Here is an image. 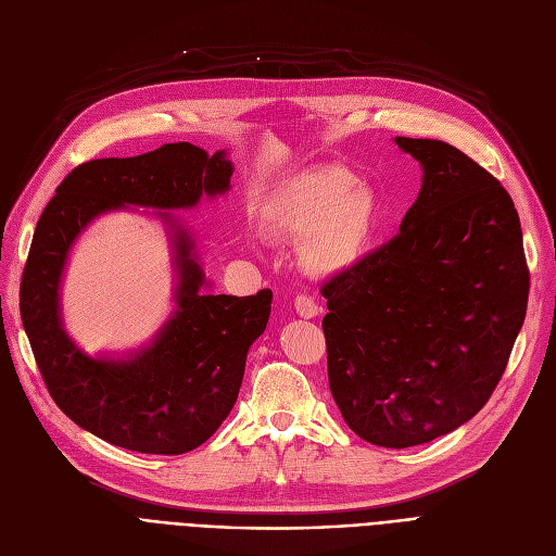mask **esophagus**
Returning a JSON list of instances; mask_svg holds the SVG:
<instances>
[{"label": "esophagus", "mask_w": 556, "mask_h": 556, "mask_svg": "<svg viewBox=\"0 0 556 556\" xmlns=\"http://www.w3.org/2000/svg\"><path fill=\"white\" fill-rule=\"evenodd\" d=\"M293 306H295L298 315L304 317V319H313V317H317V313H319V306H317L311 298H306V295H298L295 302H293Z\"/></svg>", "instance_id": "obj_1"}]
</instances>
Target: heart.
Returning <instances> with one entry per match:
<instances>
[{"instance_id":"b5f03b06","label":"heart","mask_w":556,"mask_h":556,"mask_svg":"<svg viewBox=\"0 0 556 556\" xmlns=\"http://www.w3.org/2000/svg\"><path fill=\"white\" fill-rule=\"evenodd\" d=\"M374 223V193L338 166L300 175L281 195L273 218L283 237L304 241V268L323 277L354 266L371 239Z\"/></svg>"}]
</instances>
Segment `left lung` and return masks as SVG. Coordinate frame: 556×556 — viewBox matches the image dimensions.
I'll return each mask as SVG.
<instances>
[{
	"label": "left lung",
	"instance_id": "8db88e82",
	"mask_svg": "<svg viewBox=\"0 0 556 556\" xmlns=\"http://www.w3.org/2000/svg\"><path fill=\"white\" fill-rule=\"evenodd\" d=\"M424 170L396 237L323 295L329 388L365 442L407 448L476 417L528 311L520 220L501 182L440 139L394 137Z\"/></svg>",
	"mask_w": 556,
	"mask_h": 556
}]
</instances>
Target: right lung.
<instances>
[{
  "instance_id": "right-lung-1",
  "label": "right lung",
  "mask_w": 556,
  "mask_h": 556,
  "mask_svg": "<svg viewBox=\"0 0 556 556\" xmlns=\"http://www.w3.org/2000/svg\"><path fill=\"white\" fill-rule=\"evenodd\" d=\"M231 173L227 151L210 155L189 141L137 157L92 160L67 175L38 220L20 286L22 325L55 405L108 444L151 455L189 453L237 403L273 293H212L193 233L170 214L227 193ZM119 208H149L165 223L176 306L146 345L92 357L64 329L60 286L79 233Z\"/></svg>"
}]
</instances>
